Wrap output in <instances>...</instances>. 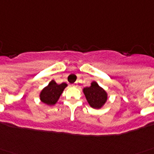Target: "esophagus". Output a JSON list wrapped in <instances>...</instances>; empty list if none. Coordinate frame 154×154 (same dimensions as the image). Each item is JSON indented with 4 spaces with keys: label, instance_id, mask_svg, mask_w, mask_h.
<instances>
[{
    "label": "esophagus",
    "instance_id": "obj_1",
    "mask_svg": "<svg viewBox=\"0 0 154 154\" xmlns=\"http://www.w3.org/2000/svg\"><path fill=\"white\" fill-rule=\"evenodd\" d=\"M72 87H74V88H77V82H75V83H73V84H72Z\"/></svg>",
    "mask_w": 154,
    "mask_h": 154
}]
</instances>
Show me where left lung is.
Masks as SVG:
<instances>
[{"label": "left lung", "mask_w": 154, "mask_h": 154, "mask_svg": "<svg viewBox=\"0 0 154 154\" xmlns=\"http://www.w3.org/2000/svg\"><path fill=\"white\" fill-rule=\"evenodd\" d=\"M88 104L95 109H99L105 105L107 103V92L101 88L98 83L93 81L91 82L90 87H87L82 89Z\"/></svg>", "instance_id": "obj_1"}]
</instances>
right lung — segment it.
<instances>
[{
  "mask_svg": "<svg viewBox=\"0 0 154 154\" xmlns=\"http://www.w3.org/2000/svg\"><path fill=\"white\" fill-rule=\"evenodd\" d=\"M67 87V84L62 82V84H57L54 80H51L47 87L40 92V100L42 103L47 106H53L60 98L64 89Z\"/></svg>",
  "mask_w": 154,
  "mask_h": 154,
  "instance_id": "right-lung-1",
  "label": "right lung"
}]
</instances>
